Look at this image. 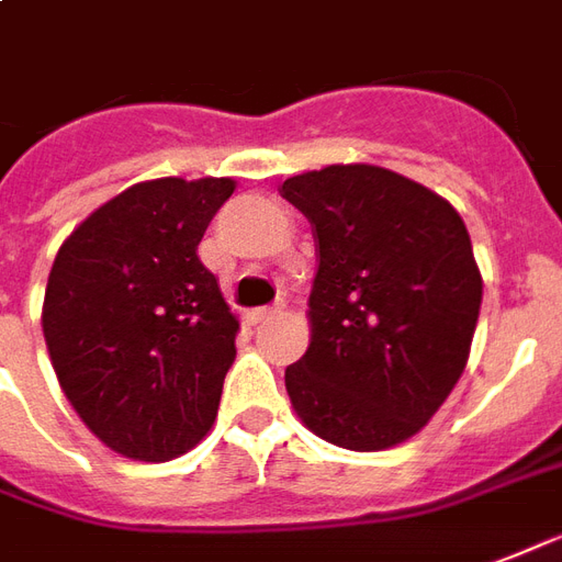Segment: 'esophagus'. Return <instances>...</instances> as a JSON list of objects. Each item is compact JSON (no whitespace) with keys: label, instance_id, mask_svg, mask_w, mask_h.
I'll use <instances>...</instances> for the list:
<instances>
[{"label":"esophagus","instance_id":"obj_1","mask_svg":"<svg viewBox=\"0 0 562 562\" xmlns=\"http://www.w3.org/2000/svg\"><path fill=\"white\" fill-rule=\"evenodd\" d=\"M278 314H281V308H257V311H251V321L254 323H269V321H276Z\"/></svg>","mask_w":562,"mask_h":562}]
</instances>
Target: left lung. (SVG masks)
Returning <instances> with one entry per match:
<instances>
[{
  "label": "left lung",
  "instance_id": "obj_1",
  "mask_svg": "<svg viewBox=\"0 0 562 562\" xmlns=\"http://www.w3.org/2000/svg\"><path fill=\"white\" fill-rule=\"evenodd\" d=\"M311 221V344L286 366L293 411L326 443L380 452L419 434L464 374L482 305L470 233L449 200L374 164L278 188Z\"/></svg>",
  "mask_w": 562,
  "mask_h": 562
}]
</instances>
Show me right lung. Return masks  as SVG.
<instances>
[{"label":"right lung","mask_w":562,"mask_h":562,"mask_svg":"<svg viewBox=\"0 0 562 562\" xmlns=\"http://www.w3.org/2000/svg\"><path fill=\"white\" fill-rule=\"evenodd\" d=\"M233 179H151L98 206L63 241L44 293V341L65 398L98 440L170 461L215 422L239 317L196 245Z\"/></svg>","instance_id":"add662e5"}]
</instances>
